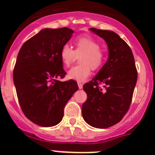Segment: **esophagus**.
<instances>
[{
	"label": "esophagus",
	"instance_id": "obj_1",
	"mask_svg": "<svg viewBox=\"0 0 155 155\" xmlns=\"http://www.w3.org/2000/svg\"><path fill=\"white\" fill-rule=\"evenodd\" d=\"M78 87H79L80 89H82V88H83V84H81V83H78Z\"/></svg>",
	"mask_w": 155,
	"mask_h": 155
}]
</instances>
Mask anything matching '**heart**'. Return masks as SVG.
Returning a JSON list of instances; mask_svg holds the SVG:
<instances>
[{"label":"heart","mask_w":155,"mask_h":155,"mask_svg":"<svg viewBox=\"0 0 155 155\" xmlns=\"http://www.w3.org/2000/svg\"><path fill=\"white\" fill-rule=\"evenodd\" d=\"M75 50L68 45L61 49V59L65 66L69 67L76 57H80L81 65L74 67L68 72V78L78 82H84L90 76L92 69H97L105 60V53L100 49L101 45L90 37H80L74 40Z\"/></svg>","instance_id":"obj_1"}]
</instances>
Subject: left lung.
Returning a JSON list of instances; mask_svg holds the SVG:
<instances>
[{
  "instance_id": "1",
  "label": "left lung",
  "mask_w": 155,
  "mask_h": 155,
  "mask_svg": "<svg viewBox=\"0 0 155 155\" xmlns=\"http://www.w3.org/2000/svg\"><path fill=\"white\" fill-rule=\"evenodd\" d=\"M106 41L109 58L98 73L84 85L87 99L82 106V115L88 124L97 128L117 124L132 102L137 70L132 49L117 34L90 28ZM102 84L104 88H100Z\"/></svg>"
}]
</instances>
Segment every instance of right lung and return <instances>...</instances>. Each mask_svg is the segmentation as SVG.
I'll list each match as a JSON object with an SVG mask.
<instances>
[{
    "mask_svg": "<svg viewBox=\"0 0 155 155\" xmlns=\"http://www.w3.org/2000/svg\"><path fill=\"white\" fill-rule=\"evenodd\" d=\"M68 27L45 28L22 45L13 71L18 100L24 115L41 127L61 121L68 101L78 91L75 80L61 82L66 75L61 49L72 36Z\"/></svg>",
    "mask_w": 155,
    "mask_h": 155,
    "instance_id": "right-lung-1",
    "label": "right lung"
}]
</instances>
